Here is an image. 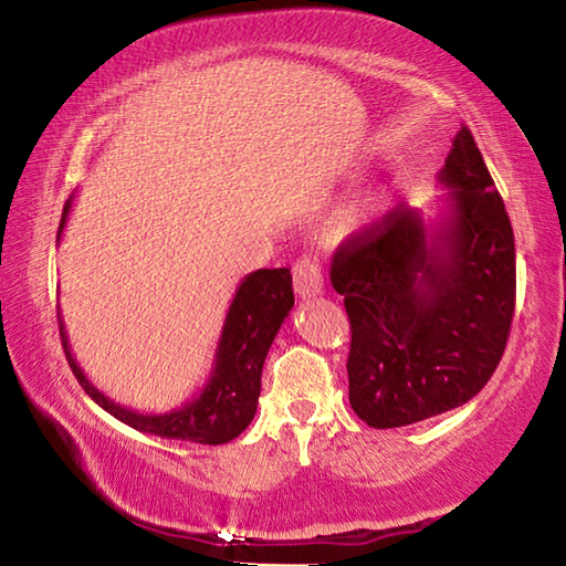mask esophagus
Masks as SVG:
<instances>
[{
	"instance_id": "esophagus-1",
	"label": "esophagus",
	"mask_w": 566,
	"mask_h": 566,
	"mask_svg": "<svg viewBox=\"0 0 566 566\" xmlns=\"http://www.w3.org/2000/svg\"><path fill=\"white\" fill-rule=\"evenodd\" d=\"M292 274H294V292L300 294L302 300H310V296L322 294L324 276H322V266H318L314 256L304 254L302 260H296Z\"/></svg>"
}]
</instances>
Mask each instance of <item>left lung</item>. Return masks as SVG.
I'll list each match as a JSON object with an SVG mask.
<instances>
[{
    "label": "left lung",
    "instance_id": "left-lung-1",
    "mask_svg": "<svg viewBox=\"0 0 566 566\" xmlns=\"http://www.w3.org/2000/svg\"><path fill=\"white\" fill-rule=\"evenodd\" d=\"M438 180V220L396 205L336 250L332 284L352 322L348 400L371 428L468 403L495 374L515 314V234L472 133Z\"/></svg>",
    "mask_w": 566,
    "mask_h": 566
}]
</instances>
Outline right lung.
Wrapping results in <instances>:
<instances>
[{
    "label": "right lung",
    "instance_id": "1",
    "mask_svg": "<svg viewBox=\"0 0 566 566\" xmlns=\"http://www.w3.org/2000/svg\"><path fill=\"white\" fill-rule=\"evenodd\" d=\"M69 210L71 200L64 205L56 242L66 228ZM292 306V274L286 266H282V270H256L244 276L238 292H234L228 316H224L208 384L192 400L176 410H168V413H138V410H130L106 394H101L88 381L86 374L81 371L74 354H71L61 312L56 316L61 344H64L71 371L78 378L81 388L101 408L108 410L113 418L140 430V433L170 440H190V443L202 446H222L238 438L252 423L256 400H260L266 352H270L274 336Z\"/></svg>",
    "mask_w": 566,
    "mask_h": 566
}]
</instances>
